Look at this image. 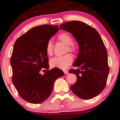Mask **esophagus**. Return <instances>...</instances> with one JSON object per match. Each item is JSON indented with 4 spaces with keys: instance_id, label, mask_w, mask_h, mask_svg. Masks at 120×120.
<instances>
[{
    "instance_id": "1",
    "label": "esophagus",
    "mask_w": 120,
    "mask_h": 120,
    "mask_svg": "<svg viewBox=\"0 0 120 120\" xmlns=\"http://www.w3.org/2000/svg\"><path fill=\"white\" fill-rule=\"evenodd\" d=\"M63 71H64V73L65 74H68V70H63Z\"/></svg>"
}]
</instances>
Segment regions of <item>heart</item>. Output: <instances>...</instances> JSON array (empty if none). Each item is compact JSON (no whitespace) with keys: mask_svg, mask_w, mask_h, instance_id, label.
Listing matches in <instances>:
<instances>
[{"mask_svg":"<svg viewBox=\"0 0 120 120\" xmlns=\"http://www.w3.org/2000/svg\"><path fill=\"white\" fill-rule=\"evenodd\" d=\"M58 39L60 41L65 44L67 47L66 52H76V47L72 41V37L68 33H62L58 35ZM54 46L52 42L49 40L47 42L46 47V52L47 54L49 56H52L53 54ZM73 57L70 54H66L65 55L60 57H55L52 58L50 60V65L52 68H57L60 69H65L68 66L70 65L73 62Z\"/></svg>","mask_w":120,"mask_h":120,"instance_id":"1","label":"heart"}]
</instances>
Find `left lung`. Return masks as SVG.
<instances>
[{"instance_id": "8db88e82", "label": "left lung", "mask_w": 120, "mask_h": 120, "mask_svg": "<svg viewBox=\"0 0 120 120\" xmlns=\"http://www.w3.org/2000/svg\"><path fill=\"white\" fill-rule=\"evenodd\" d=\"M60 27L71 33L79 45L78 57L73 65L79 68L69 70L77 78L71 89L80 98H93L104 89L109 73L107 52L103 40L95 29L81 21L68 22Z\"/></svg>"}]
</instances>
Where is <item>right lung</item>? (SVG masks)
I'll return each instance as SVG.
<instances>
[{"instance_id":"right-lung-1","label":"right lung","mask_w":120,"mask_h":120,"mask_svg":"<svg viewBox=\"0 0 120 120\" xmlns=\"http://www.w3.org/2000/svg\"><path fill=\"white\" fill-rule=\"evenodd\" d=\"M58 26L39 25L16 40L11 58L13 83L19 96L29 103L39 104L49 97L55 81L64 75L62 70H48L47 42L58 32ZM47 69V70H45ZM41 70L45 71L43 75Z\"/></svg>"}]
</instances>
